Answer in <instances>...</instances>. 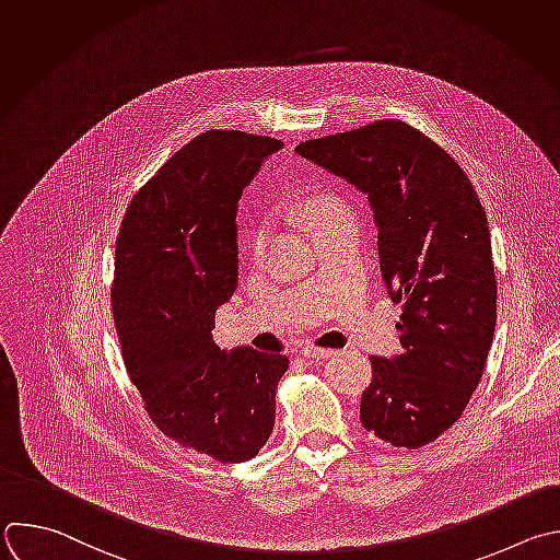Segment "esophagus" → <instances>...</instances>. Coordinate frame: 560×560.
Wrapping results in <instances>:
<instances>
[{
	"instance_id": "esophagus-1",
	"label": "esophagus",
	"mask_w": 560,
	"mask_h": 560,
	"mask_svg": "<svg viewBox=\"0 0 560 560\" xmlns=\"http://www.w3.org/2000/svg\"><path fill=\"white\" fill-rule=\"evenodd\" d=\"M299 353H301V355H305V358L323 360V358L334 355V349H323V347H314V345H303V347L299 349Z\"/></svg>"
}]
</instances>
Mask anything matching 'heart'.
<instances>
[{
    "mask_svg": "<svg viewBox=\"0 0 560 560\" xmlns=\"http://www.w3.org/2000/svg\"><path fill=\"white\" fill-rule=\"evenodd\" d=\"M342 213H347V211H345V207L336 198H318L307 209V215H310L314 226H318V224H323V222H327V220H331L336 215H342ZM266 246H268V226L266 224H257L250 231V235H248V253H250V257L255 261H259L266 255Z\"/></svg>",
    "mask_w": 560,
    "mask_h": 560,
    "instance_id": "b5f03b06",
    "label": "heart"
}]
</instances>
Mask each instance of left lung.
Listing matches in <instances>:
<instances>
[{"label": "left lung", "mask_w": 560, "mask_h": 560, "mask_svg": "<svg viewBox=\"0 0 560 560\" xmlns=\"http://www.w3.org/2000/svg\"><path fill=\"white\" fill-rule=\"evenodd\" d=\"M294 151L366 196L383 279L402 303V353L371 355L360 422L394 446H427L464 413L494 336L497 279L475 186L440 144L394 118Z\"/></svg>", "instance_id": "left-lung-1"}]
</instances>
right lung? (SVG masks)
Instances as JSON below:
<instances>
[{"label":"right lung","mask_w":560,"mask_h":560,"mask_svg":"<svg viewBox=\"0 0 560 560\" xmlns=\"http://www.w3.org/2000/svg\"><path fill=\"white\" fill-rule=\"evenodd\" d=\"M281 140L211 129L133 196L116 240L114 320L153 424L222 464L253 459L275 427L288 355L224 351L215 312L237 288V205Z\"/></svg>","instance_id":"right-lung-1"}]
</instances>
